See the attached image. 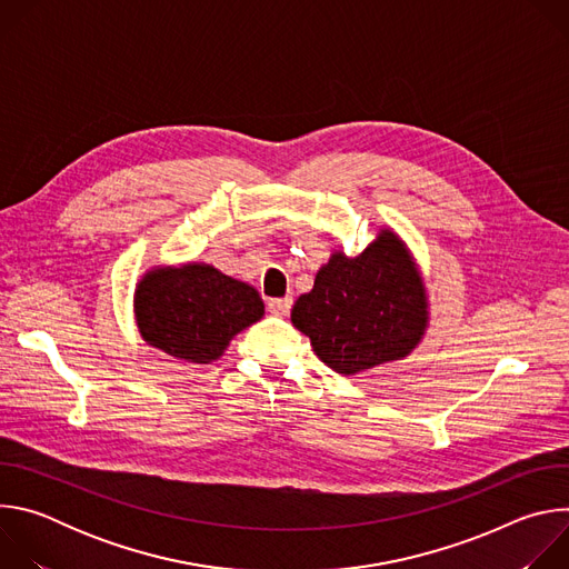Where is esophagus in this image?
Listing matches in <instances>:
<instances>
[{"mask_svg":"<svg viewBox=\"0 0 569 569\" xmlns=\"http://www.w3.org/2000/svg\"><path fill=\"white\" fill-rule=\"evenodd\" d=\"M290 308H292V297H277L268 301V310L272 315H288Z\"/></svg>","mask_w":569,"mask_h":569,"instance_id":"obj_1","label":"esophagus"}]
</instances>
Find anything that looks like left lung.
I'll return each mask as SVG.
<instances>
[{
	"label": "left lung",
	"mask_w": 569,
	"mask_h": 569,
	"mask_svg": "<svg viewBox=\"0 0 569 569\" xmlns=\"http://www.w3.org/2000/svg\"><path fill=\"white\" fill-rule=\"evenodd\" d=\"M290 319L323 365L353 376L417 349L428 329L426 286L408 246L380 229L362 254L333 252Z\"/></svg>",
	"instance_id": "8db88e82"
}]
</instances>
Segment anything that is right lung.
I'll return each mask as SVG.
<instances>
[{"label": "right lung", "instance_id": "add662e5", "mask_svg": "<svg viewBox=\"0 0 569 569\" xmlns=\"http://www.w3.org/2000/svg\"><path fill=\"white\" fill-rule=\"evenodd\" d=\"M266 312L259 292L213 266L184 263L148 270L134 290L141 338L178 360L209 365L231 338Z\"/></svg>", "mask_w": 569, "mask_h": 569}]
</instances>
